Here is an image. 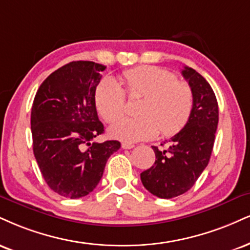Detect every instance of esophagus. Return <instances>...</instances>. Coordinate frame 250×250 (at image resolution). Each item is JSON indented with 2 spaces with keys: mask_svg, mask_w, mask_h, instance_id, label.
Wrapping results in <instances>:
<instances>
[{
  "mask_svg": "<svg viewBox=\"0 0 250 250\" xmlns=\"http://www.w3.org/2000/svg\"><path fill=\"white\" fill-rule=\"evenodd\" d=\"M121 146H122V149H133L135 146H134V144H133V143L123 142V143L121 144Z\"/></svg>",
  "mask_w": 250,
  "mask_h": 250,
  "instance_id": "esophagus-1",
  "label": "esophagus"
}]
</instances>
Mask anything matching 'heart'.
I'll return each mask as SVG.
<instances>
[{"instance_id": "obj_1", "label": "heart", "mask_w": 250, "mask_h": 250, "mask_svg": "<svg viewBox=\"0 0 250 250\" xmlns=\"http://www.w3.org/2000/svg\"><path fill=\"white\" fill-rule=\"evenodd\" d=\"M125 92L141 98L136 117H123L109 128L113 137L125 142L150 140L159 133L173 136L188 125L193 112L194 96L190 85L172 72L157 66H141L122 73ZM125 92L113 78H104L95 89V106L106 122L125 112Z\"/></svg>"}]
</instances>
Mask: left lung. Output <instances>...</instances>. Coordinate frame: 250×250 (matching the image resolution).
<instances>
[{
  "label": "left lung",
  "mask_w": 250,
  "mask_h": 250,
  "mask_svg": "<svg viewBox=\"0 0 250 250\" xmlns=\"http://www.w3.org/2000/svg\"><path fill=\"white\" fill-rule=\"evenodd\" d=\"M182 74L193 92V112L188 125L171 137L169 148L152 146L155 164L141 173L144 188L163 199L178 197L194 185L209 162L219 122L218 101L205 78L188 66Z\"/></svg>",
  "instance_id": "1"
}]
</instances>
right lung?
Wrapping results in <instances>:
<instances>
[{"label":"right lung","mask_w":250,"mask_h":250,"mask_svg":"<svg viewBox=\"0 0 250 250\" xmlns=\"http://www.w3.org/2000/svg\"><path fill=\"white\" fill-rule=\"evenodd\" d=\"M106 66L72 62L51 73L36 93L31 109L34 155L49 188L78 199L94 190L119 141L98 143L104 134L95 89Z\"/></svg>","instance_id":"1"}]
</instances>
